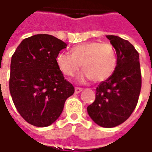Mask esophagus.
Segmentation results:
<instances>
[{
    "label": "esophagus",
    "mask_w": 152,
    "mask_h": 152,
    "mask_svg": "<svg viewBox=\"0 0 152 152\" xmlns=\"http://www.w3.org/2000/svg\"><path fill=\"white\" fill-rule=\"evenodd\" d=\"M82 91H83V88H78V87L75 88V93H76V94H79V93L81 92Z\"/></svg>",
    "instance_id": "obj_1"
}]
</instances>
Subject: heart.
Segmentation results:
<instances>
[{
    "mask_svg": "<svg viewBox=\"0 0 152 152\" xmlns=\"http://www.w3.org/2000/svg\"><path fill=\"white\" fill-rule=\"evenodd\" d=\"M71 54L61 53L57 57L60 70L67 76H72L80 67L83 69L79 79H91L95 83L106 80L115 71L117 56L110 44L91 42L74 46Z\"/></svg>",
    "mask_w": 152,
    "mask_h": 152,
    "instance_id": "b5f03b06",
    "label": "heart"
}]
</instances>
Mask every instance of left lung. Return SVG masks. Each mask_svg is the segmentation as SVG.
I'll return each mask as SVG.
<instances>
[{"label": "left lung", "instance_id": "obj_1", "mask_svg": "<svg viewBox=\"0 0 152 152\" xmlns=\"http://www.w3.org/2000/svg\"><path fill=\"white\" fill-rule=\"evenodd\" d=\"M117 53L113 75L98 86L95 99L88 106L91 118L102 127L113 128L129 118L137 105L141 89L139 53L129 42L106 35Z\"/></svg>", "mask_w": 152, "mask_h": 152}]
</instances>
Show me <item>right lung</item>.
<instances>
[{
    "mask_svg": "<svg viewBox=\"0 0 152 152\" xmlns=\"http://www.w3.org/2000/svg\"><path fill=\"white\" fill-rule=\"evenodd\" d=\"M66 43L50 34L23 39L11 61L9 91L15 108L27 122L46 127L59 118L75 89L57 66Z\"/></svg>",
    "mask_w": 152,
    "mask_h": 152,
    "instance_id": "add662e5",
    "label": "right lung"
}]
</instances>
